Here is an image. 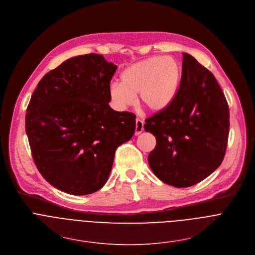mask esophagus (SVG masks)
<instances>
[{"label": "esophagus", "mask_w": 255, "mask_h": 255, "mask_svg": "<svg viewBox=\"0 0 255 255\" xmlns=\"http://www.w3.org/2000/svg\"><path fill=\"white\" fill-rule=\"evenodd\" d=\"M135 135H139L142 131H143V126H144V123H143V121L141 120V119H139V118H137L136 119V123H135Z\"/></svg>", "instance_id": "esophagus-1"}]
</instances>
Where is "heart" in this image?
<instances>
[{
  "label": "heart",
  "mask_w": 255,
  "mask_h": 255,
  "mask_svg": "<svg viewBox=\"0 0 255 255\" xmlns=\"http://www.w3.org/2000/svg\"><path fill=\"white\" fill-rule=\"evenodd\" d=\"M182 76L180 63L171 57L154 56L136 62L121 73V83L110 85L109 96L117 109H126L135 101L151 112L170 106L178 92Z\"/></svg>",
  "instance_id": "obj_1"
}]
</instances>
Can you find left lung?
<instances>
[{
    "instance_id": "obj_1",
    "label": "left lung",
    "mask_w": 255,
    "mask_h": 255,
    "mask_svg": "<svg viewBox=\"0 0 255 255\" xmlns=\"http://www.w3.org/2000/svg\"><path fill=\"white\" fill-rule=\"evenodd\" d=\"M144 129L156 138L148 162L161 181L184 188L208 177L224 158L229 134L228 104L214 75L183 53L175 99L147 118Z\"/></svg>"
}]
</instances>
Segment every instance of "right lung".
<instances>
[{"mask_svg":"<svg viewBox=\"0 0 255 255\" xmlns=\"http://www.w3.org/2000/svg\"><path fill=\"white\" fill-rule=\"evenodd\" d=\"M117 69L102 55L70 58L37 85L26 113V133L41 175L55 188L86 195L101 189L116 149L135 132V114L110 106Z\"/></svg>","mask_w":255,"mask_h":255,"instance_id":"obj_1","label":"right lung"}]
</instances>
